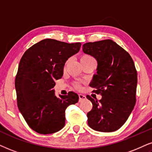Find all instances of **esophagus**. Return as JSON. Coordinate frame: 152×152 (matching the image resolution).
Instances as JSON below:
<instances>
[{
  "mask_svg": "<svg viewBox=\"0 0 152 152\" xmlns=\"http://www.w3.org/2000/svg\"><path fill=\"white\" fill-rule=\"evenodd\" d=\"M78 97H79V102H81L82 100H84V99H86V96L82 95V94H79V95H78Z\"/></svg>",
  "mask_w": 152,
  "mask_h": 152,
  "instance_id": "34e87169",
  "label": "esophagus"
}]
</instances>
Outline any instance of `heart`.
<instances>
[{
	"label": "heart",
	"mask_w": 152,
	"mask_h": 152,
	"mask_svg": "<svg viewBox=\"0 0 152 152\" xmlns=\"http://www.w3.org/2000/svg\"><path fill=\"white\" fill-rule=\"evenodd\" d=\"M80 62H88V61H90V60H94V58L93 57L91 56V55H83L81 57H80ZM74 86L75 88H77V89H79L80 88V85L79 83H76L74 84Z\"/></svg>",
	"instance_id": "obj_1"
}]
</instances>
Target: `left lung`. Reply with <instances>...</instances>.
<instances>
[{"mask_svg":"<svg viewBox=\"0 0 152 152\" xmlns=\"http://www.w3.org/2000/svg\"><path fill=\"white\" fill-rule=\"evenodd\" d=\"M83 51L97 60V74L90 86L102 95L99 100L86 96L93 104L87 114L88 126L96 131H116L127 121L136 102L135 64L129 53L110 39L86 43Z\"/></svg>","mask_w":152,"mask_h":152,"instance_id":"1","label":"left lung"}]
</instances>
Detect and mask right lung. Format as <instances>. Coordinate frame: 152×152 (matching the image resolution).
Instances as JSON below:
<instances>
[{"label": "right lung", "mask_w": 152, "mask_h": 152, "mask_svg": "<svg viewBox=\"0 0 152 152\" xmlns=\"http://www.w3.org/2000/svg\"><path fill=\"white\" fill-rule=\"evenodd\" d=\"M81 43L42 40L20 59L15 77L17 107L28 126L43 135L56 132L65 125V110L78 101L70 91L57 97L53 88L63 76L66 60L80 50Z\"/></svg>", "instance_id": "right-lung-1"}]
</instances>
